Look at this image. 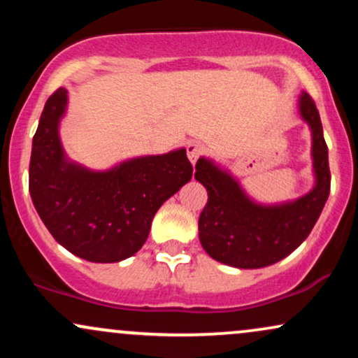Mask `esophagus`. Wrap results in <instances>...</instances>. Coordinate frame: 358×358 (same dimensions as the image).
<instances>
[{"mask_svg":"<svg viewBox=\"0 0 358 358\" xmlns=\"http://www.w3.org/2000/svg\"><path fill=\"white\" fill-rule=\"evenodd\" d=\"M203 151L205 148L203 145H200V143H190V145L187 146V153H188V158H190L192 165H195L196 159L203 155Z\"/></svg>","mask_w":358,"mask_h":358,"instance_id":"1","label":"esophagus"}]
</instances>
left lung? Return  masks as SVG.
I'll return each mask as SVG.
<instances>
[{"label":"left lung","mask_w":358,"mask_h":358,"mask_svg":"<svg viewBox=\"0 0 358 358\" xmlns=\"http://www.w3.org/2000/svg\"><path fill=\"white\" fill-rule=\"evenodd\" d=\"M298 108L313 139L315 187L306 195L293 202L257 203L227 170L208 158L196 162L195 178L208 193L199 219L200 244L222 264L257 269L281 261L310 236L327 203L331 178L318 109L306 92L299 97Z\"/></svg>","instance_id":"obj_1"}]
</instances>
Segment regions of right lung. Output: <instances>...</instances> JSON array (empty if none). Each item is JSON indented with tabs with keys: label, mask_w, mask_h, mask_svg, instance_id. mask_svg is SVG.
<instances>
[{
	"label": "right lung",
	"mask_w": 358,
	"mask_h": 358,
	"mask_svg": "<svg viewBox=\"0 0 358 358\" xmlns=\"http://www.w3.org/2000/svg\"><path fill=\"white\" fill-rule=\"evenodd\" d=\"M64 87L45 102L30 158V195L53 239L90 262H119L143 248L155 213L190 182L185 148L131 158L104 171L71 162L59 126Z\"/></svg>",
	"instance_id": "add662e5"
}]
</instances>
